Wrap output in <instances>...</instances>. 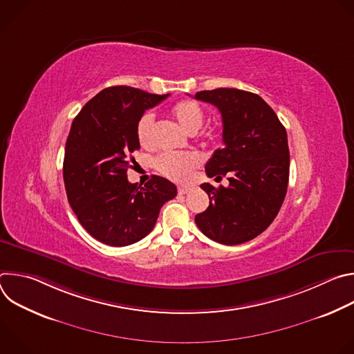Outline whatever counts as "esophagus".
<instances>
[{"label":"esophagus","mask_w":354,"mask_h":354,"mask_svg":"<svg viewBox=\"0 0 354 354\" xmlns=\"http://www.w3.org/2000/svg\"><path fill=\"white\" fill-rule=\"evenodd\" d=\"M190 189H192L190 186H179V187H178V193H179V194H186Z\"/></svg>","instance_id":"esophagus-1"}]
</instances>
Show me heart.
I'll use <instances>...</instances> for the list:
<instances>
[{"mask_svg":"<svg viewBox=\"0 0 354 354\" xmlns=\"http://www.w3.org/2000/svg\"><path fill=\"white\" fill-rule=\"evenodd\" d=\"M172 116L176 119L179 126L193 134L205 123V111L196 100L183 99L171 108ZM137 140L141 147H151L154 141V115L144 113L136 127ZM156 168L164 176L183 182L190 178L193 171L198 167L200 158L196 153H164L157 157Z\"/></svg>","mask_w":354,"mask_h":354,"instance_id":"obj_1","label":"heart"}]
</instances>
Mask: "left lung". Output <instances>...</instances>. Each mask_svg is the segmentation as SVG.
<instances>
[{
  "mask_svg": "<svg viewBox=\"0 0 354 354\" xmlns=\"http://www.w3.org/2000/svg\"><path fill=\"white\" fill-rule=\"evenodd\" d=\"M194 99L214 105L223 118V148L206 164L209 178L228 176L216 189L200 185L209 207L194 217L198 230L224 245H238L262 234L276 218L288 185L287 133L265 100L248 91L217 88Z\"/></svg>",
  "mask_w": 354,
  "mask_h": 354,
  "instance_id": "obj_1",
  "label": "left lung"
}]
</instances>
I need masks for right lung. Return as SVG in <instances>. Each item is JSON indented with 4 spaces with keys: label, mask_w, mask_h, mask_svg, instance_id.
I'll list each match as a JSON object with an SVG mask.
<instances>
[{
    "label": "right lung",
    "mask_w": 354,
    "mask_h": 354,
    "mask_svg": "<svg viewBox=\"0 0 354 354\" xmlns=\"http://www.w3.org/2000/svg\"><path fill=\"white\" fill-rule=\"evenodd\" d=\"M168 96L124 85L105 88L73 120L63 165L67 198L81 225L102 243L127 246L142 239L176 196V186L162 176L153 175L144 186L127 180L131 154L140 148L137 122Z\"/></svg>",
    "instance_id": "obj_1"
}]
</instances>
